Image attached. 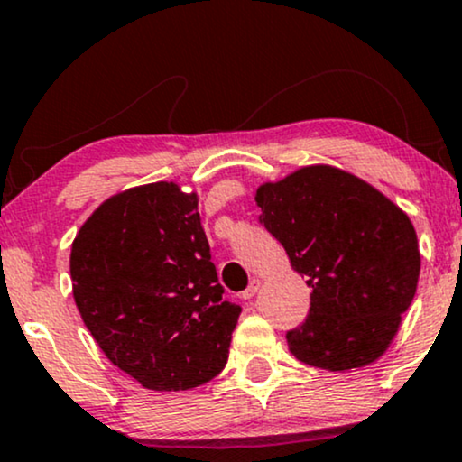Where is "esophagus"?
I'll use <instances>...</instances> for the list:
<instances>
[{
	"label": "esophagus",
	"instance_id": "34e87169",
	"mask_svg": "<svg viewBox=\"0 0 462 462\" xmlns=\"http://www.w3.org/2000/svg\"><path fill=\"white\" fill-rule=\"evenodd\" d=\"M258 289H261V280H256V278H254L252 282H249L247 289L243 291V293H241V298H243V300H252L254 295L258 293Z\"/></svg>",
	"mask_w": 462,
	"mask_h": 462
}]
</instances>
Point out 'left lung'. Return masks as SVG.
Returning <instances> with one entry per match:
<instances>
[{"mask_svg":"<svg viewBox=\"0 0 462 462\" xmlns=\"http://www.w3.org/2000/svg\"><path fill=\"white\" fill-rule=\"evenodd\" d=\"M258 221L310 286V310L286 332L293 356L328 371L365 367L393 341L417 291V235L371 184L315 164L256 190Z\"/></svg>","mask_w":462,"mask_h":462,"instance_id":"1","label":"left lung"}]
</instances>
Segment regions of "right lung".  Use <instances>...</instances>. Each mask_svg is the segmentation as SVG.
Segmentation results:
<instances>
[{
	"instance_id": "obj_1",
	"label": "right lung",
	"mask_w": 462,
	"mask_h": 462,
	"mask_svg": "<svg viewBox=\"0 0 462 462\" xmlns=\"http://www.w3.org/2000/svg\"><path fill=\"white\" fill-rule=\"evenodd\" d=\"M73 298L113 365L152 391H187L227 363L241 306L224 300L198 213L173 182L106 199L71 247Z\"/></svg>"
}]
</instances>
